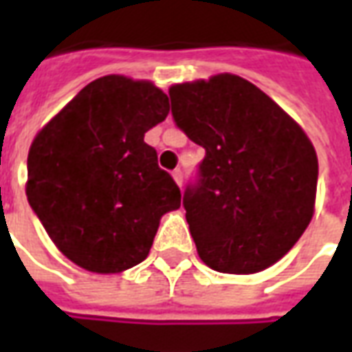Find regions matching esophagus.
<instances>
[{"label":"esophagus","mask_w":352,"mask_h":352,"mask_svg":"<svg viewBox=\"0 0 352 352\" xmlns=\"http://www.w3.org/2000/svg\"><path fill=\"white\" fill-rule=\"evenodd\" d=\"M173 179H175V183L179 184V186H183V169H175V171H173Z\"/></svg>","instance_id":"34e87169"}]
</instances>
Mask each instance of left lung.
Returning a JSON list of instances; mask_svg holds the SVG:
<instances>
[{"label": "left lung", "mask_w": 352, "mask_h": 352, "mask_svg": "<svg viewBox=\"0 0 352 352\" xmlns=\"http://www.w3.org/2000/svg\"><path fill=\"white\" fill-rule=\"evenodd\" d=\"M177 128L206 148L183 207L199 258L222 273H256L307 228L317 153L275 101L237 75L169 88Z\"/></svg>", "instance_id": "obj_1"}]
</instances>
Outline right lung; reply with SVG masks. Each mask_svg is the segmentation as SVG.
<instances>
[{
	"label": "right lung",
	"instance_id": "add662e5",
	"mask_svg": "<svg viewBox=\"0 0 352 352\" xmlns=\"http://www.w3.org/2000/svg\"><path fill=\"white\" fill-rule=\"evenodd\" d=\"M169 113L160 88L107 75L82 88L28 154V201L67 258L116 273L146 258L181 190L145 133Z\"/></svg>",
	"mask_w": 352,
	"mask_h": 352
}]
</instances>
